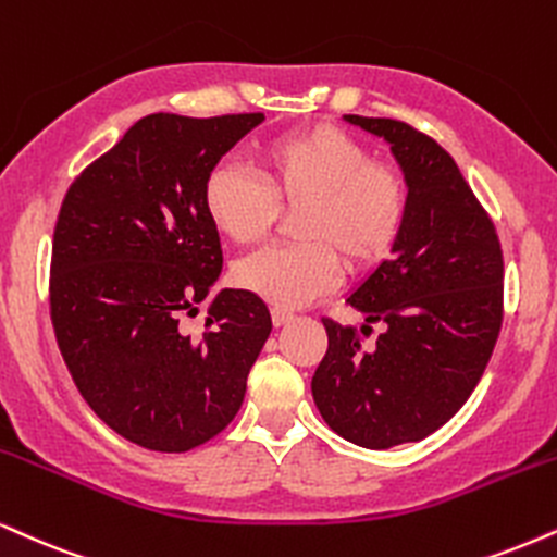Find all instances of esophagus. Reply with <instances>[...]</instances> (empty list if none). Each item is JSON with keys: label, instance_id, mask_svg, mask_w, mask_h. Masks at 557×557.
<instances>
[{"label": "esophagus", "instance_id": "esophagus-1", "mask_svg": "<svg viewBox=\"0 0 557 557\" xmlns=\"http://www.w3.org/2000/svg\"><path fill=\"white\" fill-rule=\"evenodd\" d=\"M272 321L274 326H285L287 321H293V313L285 311V308H272Z\"/></svg>", "mask_w": 557, "mask_h": 557}]
</instances>
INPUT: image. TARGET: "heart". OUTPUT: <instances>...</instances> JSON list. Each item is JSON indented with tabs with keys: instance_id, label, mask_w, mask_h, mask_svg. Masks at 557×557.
<instances>
[{
	"instance_id": "heart-1",
	"label": "heart",
	"mask_w": 557,
	"mask_h": 557,
	"mask_svg": "<svg viewBox=\"0 0 557 557\" xmlns=\"http://www.w3.org/2000/svg\"><path fill=\"white\" fill-rule=\"evenodd\" d=\"M261 178L220 163L205 181V212L236 244H259L283 210H300L306 244L270 246L238 261L236 283L277 308H298L337 287L343 264L373 270L397 249L407 223V184L337 126L319 124L264 139Z\"/></svg>"
}]
</instances>
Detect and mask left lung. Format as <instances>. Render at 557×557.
I'll return each instance as SVG.
<instances>
[{
  "instance_id": "obj_1",
  "label": "left lung",
  "mask_w": 557,
  "mask_h": 557,
  "mask_svg": "<svg viewBox=\"0 0 557 557\" xmlns=\"http://www.w3.org/2000/svg\"><path fill=\"white\" fill-rule=\"evenodd\" d=\"M392 145L407 181V223L394 249L347 298L381 324L376 345L324 321L330 347L311 392L334 433L392 448L438 431L470 399L504 321V251L454 158L397 119L345 116Z\"/></svg>"
}]
</instances>
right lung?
I'll return each instance as SVG.
<instances>
[{
	"label": "right lung",
	"mask_w": 557,
	"mask_h": 557,
	"mask_svg": "<svg viewBox=\"0 0 557 557\" xmlns=\"http://www.w3.org/2000/svg\"><path fill=\"white\" fill-rule=\"evenodd\" d=\"M264 113H150L72 181L51 246L49 304L59 350L90 410L150 451L207 444L236 418L272 332L264 300L220 290L223 270L205 181Z\"/></svg>",
	"instance_id": "1"
}]
</instances>
